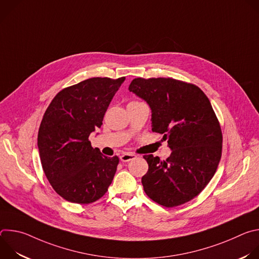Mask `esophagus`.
<instances>
[{
  "label": "esophagus",
  "mask_w": 259,
  "mask_h": 259,
  "mask_svg": "<svg viewBox=\"0 0 259 259\" xmlns=\"http://www.w3.org/2000/svg\"><path fill=\"white\" fill-rule=\"evenodd\" d=\"M136 158V156L134 154H131V153H124L121 157H120V160L122 162H129V161H132Z\"/></svg>",
  "instance_id": "obj_1"
}]
</instances>
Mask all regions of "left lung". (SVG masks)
I'll return each mask as SVG.
<instances>
[{"label": "left lung", "mask_w": 259, "mask_h": 259, "mask_svg": "<svg viewBox=\"0 0 259 259\" xmlns=\"http://www.w3.org/2000/svg\"><path fill=\"white\" fill-rule=\"evenodd\" d=\"M129 91L152 109V130L163 134L172 153L165 161L145 155L149 170L141 182L145 194L164 207L197 197L216 172L223 133L212 105L196 85L172 78L134 79Z\"/></svg>", "instance_id": "8db88e82"}]
</instances>
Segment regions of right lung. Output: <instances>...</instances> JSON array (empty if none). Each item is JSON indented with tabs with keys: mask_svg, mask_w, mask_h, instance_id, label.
Wrapping results in <instances>:
<instances>
[{
	"mask_svg": "<svg viewBox=\"0 0 259 259\" xmlns=\"http://www.w3.org/2000/svg\"><path fill=\"white\" fill-rule=\"evenodd\" d=\"M125 77L91 78L62 89L44 114L38 149L44 173L64 200L89 204L100 199L119 164L93 149L89 135L100 128L106 109Z\"/></svg>",
	"mask_w": 259,
	"mask_h": 259,
	"instance_id": "1",
	"label": "right lung"
}]
</instances>
